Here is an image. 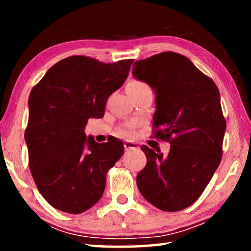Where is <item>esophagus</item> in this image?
Here are the masks:
<instances>
[{"instance_id":"obj_1","label":"esophagus","mask_w":251,"mask_h":251,"mask_svg":"<svg viewBox=\"0 0 251 251\" xmlns=\"http://www.w3.org/2000/svg\"><path fill=\"white\" fill-rule=\"evenodd\" d=\"M124 147H125V151H133V150H138L139 146L138 144L136 142H131V141H127L124 143Z\"/></svg>"}]
</instances>
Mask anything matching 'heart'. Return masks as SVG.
<instances>
[{
    "mask_svg": "<svg viewBox=\"0 0 251 251\" xmlns=\"http://www.w3.org/2000/svg\"><path fill=\"white\" fill-rule=\"evenodd\" d=\"M145 87H148V85L146 83L142 82V80H137V79L130 80V82L127 84V91H138ZM130 134H131V129L129 126L125 127V128H122L120 130V135L124 136V137H128Z\"/></svg>",
    "mask_w": 251,
    "mask_h": 251,
    "instance_id": "heart-1",
    "label": "heart"
}]
</instances>
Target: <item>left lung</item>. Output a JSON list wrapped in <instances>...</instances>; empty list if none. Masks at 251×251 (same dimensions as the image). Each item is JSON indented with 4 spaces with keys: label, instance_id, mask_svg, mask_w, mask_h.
I'll return each instance as SVG.
<instances>
[{
    "label": "left lung",
    "instance_id": "left-lung-1",
    "mask_svg": "<svg viewBox=\"0 0 251 251\" xmlns=\"http://www.w3.org/2000/svg\"><path fill=\"white\" fill-rule=\"evenodd\" d=\"M133 75L155 91L154 137L171 144L167 156L142 146L147 163L137 174L138 189L160 210H182L201 197L222 160L226 120L219 91L174 52L136 61Z\"/></svg>",
    "mask_w": 251,
    "mask_h": 251
}]
</instances>
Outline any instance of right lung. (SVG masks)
<instances>
[{"label": "right lung", "instance_id": "add662e5", "mask_svg": "<svg viewBox=\"0 0 251 251\" xmlns=\"http://www.w3.org/2000/svg\"><path fill=\"white\" fill-rule=\"evenodd\" d=\"M133 62L74 55L53 65L32 88L24 134L28 167L56 209L82 214L103 196L106 175L124 145L113 136L99 144L84 130L90 118L104 116L107 99L124 84Z\"/></svg>", "mask_w": 251, "mask_h": 251}]
</instances>
